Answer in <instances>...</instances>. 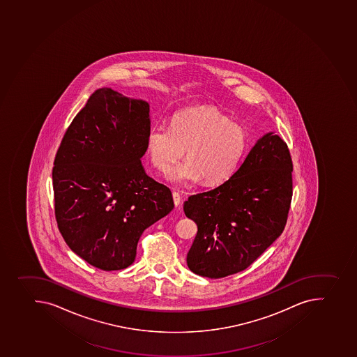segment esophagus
Instances as JSON below:
<instances>
[{
	"label": "esophagus",
	"mask_w": 357,
	"mask_h": 357,
	"mask_svg": "<svg viewBox=\"0 0 357 357\" xmlns=\"http://www.w3.org/2000/svg\"><path fill=\"white\" fill-rule=\"evenodd\" d=\"M174 204L176 207H180L181 205V195L178 192H173Z\"/></svg>",
	"instance_id": "34e87169"
}]
</instances>
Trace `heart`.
Segmentation results:
<instances>
[{"mask_svg":"<svg viewBox=\"0 0 357 357\" xmlns=\"http://www.w3.org/2000/svg\"><path fill=\"white\" fill-rule=\"evenodd\" d=\"M246 129L213 106L176 113L172 126H153L146 134V152L154 167L166 172L183 157L188 160L170 170L167 180L187 187L200 180L223 183L236 173L248 153Z\"/></svg>","mask_w":357,"mask_h":357,"instance_id":"obj_1","label":"heart"}]
</instances>
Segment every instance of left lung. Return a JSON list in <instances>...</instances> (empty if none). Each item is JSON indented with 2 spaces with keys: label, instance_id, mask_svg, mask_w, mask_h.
Segmentation results:
<instances>
[{
  "label": "left lung",
  "instance_id": "8db88e82",
  "mask_svg": "<svg viewBox=\"0 0 357 357\" xmlns=\"http://www.w3.org/2000/svg\"><path fill=\"white\" fill-rule=\"evenodd\" d=\"M292 159L273 132L257 139L234 175L183 209L198 227L187 255L196 275L221 278L251 266L285 228L292 199Z\"/></svg>",
  "mask_w": 357,
  "mask_h": 357
}]
</instances>
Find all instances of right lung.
Wrapping results in <instances>:
<instances>
[{
  "label": "right lung",
  "instance_id": "1",
  "mask_svg": "<svg viewBox=\"0 0 357 357\" xmlns=\"http://www.w3.org/2000/svg\"><path fill=\"white\" fill-rule=\"evenodd\" d=\"M150 105L111 88L89 97L65 132L52 169L58 229L98 269L134 262L145 229L174 208L172 192L145 173Z\"/></svg>",
  "mask_w": 357,
  "mask_h": 357
}]
</instances>
